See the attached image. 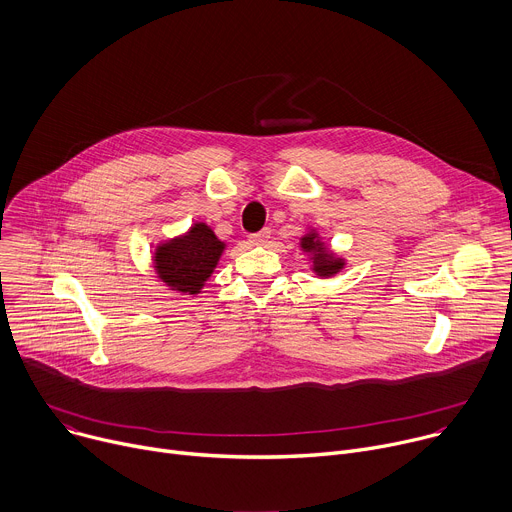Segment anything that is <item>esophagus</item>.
<instances>
[{
    "mask_svg": "<svg viewBox=\"0 0 512 512\" xmlns=\"http://www.w3.org/2000/svg\"><path fill=\"white\" fill-rule=\"evenodd\" d=\"M271 237V230L269 228H263L261 232H255V235H251V243L253 245H265Z\"/></svg>",
    "mask_w": 512,
    "mask_h": 512,
    "instance_id": "34e87169",
    "label": "esophagus"
}]
</instances>
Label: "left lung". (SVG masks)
Wrapping results in <instances>:
<instances>
[{
	"mask_svg": "<svg viewBox=\"0 0 512 512\" xmlns=\"http://www.w3.org/2000/svg\"><path fill=\"white\" fill-rule=\"evenodd\" d=\"M300 247L304 253L310 255L312 271L318 277H333L345 267V259L335 255L327 245H324L322 239L318 237V232L312 228L300 239Z\"/></svg>",
	"mask_w": 512,
	"mask_h": 512,
	"instance_id": "left-lung-1",
	"label": "left lung"
}]
</instances>
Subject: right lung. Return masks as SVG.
Here are the masks:
<instances>
[{
  "instance_id": "right-lung-1",
  "label": "right lung",
  "mask_w": 512,
  "mask_h": 512,
  "mask_svg": "<svg viewBox=\"0 0 512 512\" xmlns=\"http://www.w3.org/2000/svg\"><path fill=\"white\" fill-rule=\"evenodd\" d=\"M226 245L206 222H196L185 235L169 239L155 249L159 280L181 294H200L220 261Z\"/></svg>"
}]
</instances>
